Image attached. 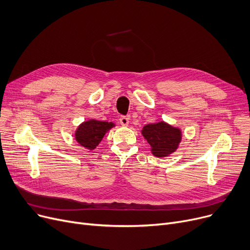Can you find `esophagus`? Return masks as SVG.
Instances as JSON below:
<instances>
[{
  "label": "esophagus",
  "mask_w": 250,
  "mask_h": 250,
  "mask_svg": "<svg viewBox=\"0 0 250 250\" xmlns=\"http://www.w3.org/2000/svg\"><path fill=\"white\" fill-rule=\"evenodd\" d=\"M120 123H121V125H124V126L128 125V123H129L128 117H127V116H125V115L121 116V117H120Z\"/></svg>",
  "instance_id": "esophagus-1"
}]
</instances>
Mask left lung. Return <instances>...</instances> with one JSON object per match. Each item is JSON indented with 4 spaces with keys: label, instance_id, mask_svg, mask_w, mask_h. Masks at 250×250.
<instances>
[{
    "label": "left lung",
    "instance_id": "left-lung-1",
    "mask_svg": "<svg viewBox=\"0 0 250 250\" xmlns=\"http://www.w3.org/2000/svg\"><path fill=\"white\" fill-rule=\"evenodd\" d=\"M142 134L150 144L152 153L156 157H166L173 153L181 140L180 129L163 122L145 125Z\"/></svg>",
    "mask_w": 250,
    "mask_h": 250
}]
</instances>
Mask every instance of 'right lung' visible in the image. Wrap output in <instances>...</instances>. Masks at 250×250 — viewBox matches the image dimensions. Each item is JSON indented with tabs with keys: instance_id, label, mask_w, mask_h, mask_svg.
I'll return each mask as SVG.
<instances>
[{
	"instance_id": "obj_1",
	"label": "right lung",
	"mask_w": 250,
	"mask_h": 250,
	"mask_svg": "<svg viewBox=\"0 0 250 250\" xmlns=\"http://www.w3.org/2000/svg\"><path fill=\"white\" fill-rule=\"evenodd\" d=\"M114 126L112 123L91 120L83 123L75 134L77 142L86 149L93 150L101 142L107 130Z\"/></svg>"
}]
</instances>
